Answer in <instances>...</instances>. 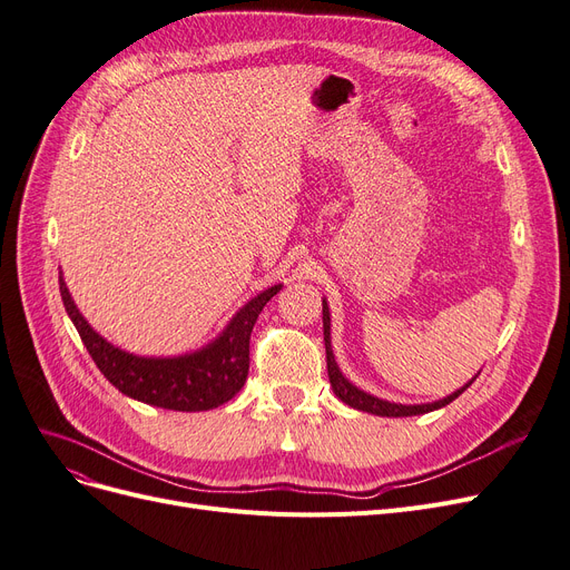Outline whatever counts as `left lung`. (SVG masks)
I'll return each instance as SVG.
<instances>
[{"mask_svg": "<svg viewBox=\"0 0 570 570\" xmlns=\"http://www.w3.org/2000/svg\"><path fill=\"white\" fill-rule=\"evenodd\" d=\"M324 342H326V363H328V380H331V386L335 391L337 399L342 403H346L354 410H361V412H370V414H380V416H412V414H426V412H433V410H440L444 405H450L454 399H459V395L473 384V380H470L465 386H461L459 391H454L452 395H448V399L442 401H435V403H426V405H399V403H389V401H382V399H375V395H370L361 389H356L350 380H346L340 367L335 363V356H333V350H331V314H328V303L324 301Z\"/></svg>", "mask_w": 570, "mask_h": 570, "instance_id": "left-lung-1", "label": "left lung"}]
</instances>
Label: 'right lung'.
<instances>
[{
  "instance_id": "1",
  "label": "right lung",
  "mask_w": 570,
  "mask_h": 570,
  "mask_svg": "<svg viewBox=\"0 0 570 570\" xmlns=\"http://www.w3.org/2000/svg\"><path fill=\"white\" fill-rule=\"evenodd\" d=\"M282 284L269 286L246 303L214 342L193 354L175 358H146L118 350L100 333H95L73 305L60 272V295L69 318L77 326L88 354L100 373L135 401L177 410L203 412L228 403L249 375V340L258 314Z\"/></svg>"
}]
</instances>
